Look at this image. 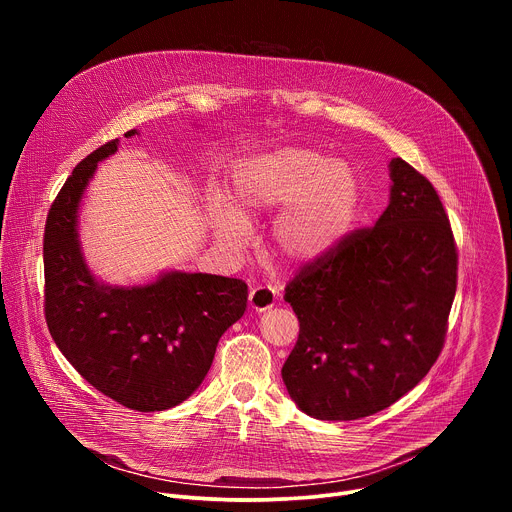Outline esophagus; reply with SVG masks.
I'll return each mask as SVG.
<instances>
[{
    "instance_id": "obj_1",
    "label": "esophagus",
    "mask_w": 512,
    "mask_h": 512,
    "mask_svg": "<svg viewBox=\"0 0 512 512\" xmlns=\"http://www.w3.org/2000/svg\"><path fill=\"white\" fill-rule=\"evenodd\" d=\"M275 300H277L275 291L267 285H259V287L251 289V294H249V306L255 312H267L269 308L275 306Z\"/></svg>"
}]
</instances>
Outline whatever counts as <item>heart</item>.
I'll list each match as a JSON object with an SVG mask.
<instances>
[{
	"label": "heart",
	"mask_w": 512,
	"mask_h": 512,
	"mask_svg": "<svg viewBox=\"0 0 512 512\" xmlns=\"http://www.w3.org/2000/svg\"><path fill=\"white\" fill-rule=\"evenodd\" d=\"M360 202V180L348 162L285 145L239 166L231 206H212V229L221 241L243 245L247 223L283 206L271 229L273 251L289 263H314L352 233Z\"/></svg>",
	"instance_id": "heart-1"
}]
</instances>
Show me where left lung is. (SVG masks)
<instances>
[{
	"mask_svg": "<svg viewBox=\"0 0 512 512\" xmlns=\"http://www.w3.org/2000/svg\"><path fill=\"white\" fill-rule=\"evenodd\" d=\"M391 200L375 227L352 231L285 285L300 336L281 377L324 421L387 409L440 356L458 283V249L431 182L393 158Z\"/></svg>",
	"mask_w": 512,
	"mask_h": 512,
	"instance_id": "8db88e82",
	"label": "left lung"
}]
</instances>
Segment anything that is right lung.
Segmentation results:
<instances>
[{
    "label": "right lung",
    "mask_w": 512,
    "mask_h": 512,
    "mask_svg": "<svg viewBox=\"0 0 512 512\" xmlns=\"http://www.w3.org/2000/svg\"><path fill=\"white\" fill-rule=\"evenodd\" d=\"M131 129L125 137L135 135ZM107 141L66 178L44 231V316L79 375L135 411H164L204 381L216 344L247 308V283L170 271L148 285L111 287L89 271L77 212L97 164L117 152Z\"/></svg>",
    "instance_id": "add662e5"
}]
</instances>
